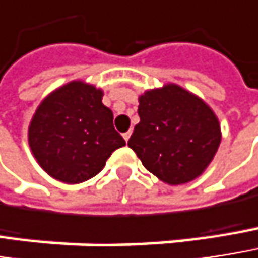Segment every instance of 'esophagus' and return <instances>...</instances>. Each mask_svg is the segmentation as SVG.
<instances>
[{
  "label": "esophagus",
  "instance_id": "esophagus-1",
  "mask_svg": "<svg viewBox=\"0 0 258 258\" xmlns=\"http://www.w3.org/2000/svg\"><path fill=\"white\" fill-rule=\"evenodd\" d=\"M130 136H131V131H127V133H124V140H125V142H128Z\"/></svg>",
  "mask_w": 258,
  "mask_h": 258
}]
</instances>
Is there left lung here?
Wrapping results in <instances>:
<instances>
[{"label":"left lung","instance_id":"left-lung-1","mask_svg":"<svg viewBox=\"0 0 258 258\" xmlns=\"http://www.w3.org/2000/svg\"><path fill=\"white\" fill-rule=\"evenodd\" d=\"M140 122L128 146L148 171L168 184L204 173L219 149L220 124L211 107L176 84L139 97Z\"/></svg>","mask_w":258,"mask_h":258}]
</instances>
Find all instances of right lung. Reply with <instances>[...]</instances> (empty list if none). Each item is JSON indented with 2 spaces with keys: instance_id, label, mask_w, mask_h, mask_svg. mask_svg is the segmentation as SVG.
Here are the masks:
<instances>
[{
  "instance_id": "obj_1",
  "label": "right lung",
  "mask_w": 258,
  "mask_h": 258,
  "mask_svg": "<svg viewBox=\"0 0 258 258\" xmlns=\"http://www.w3.org/2000/svg\"><path fill=\"white\" fill-rule=\"evenodd\" d=\"M102 96L94 85L72 81L38 106L28 133L29 146L53 178L82 183L99 174L112 152L125 145Z\"/></svg>"
}]
</instances>
